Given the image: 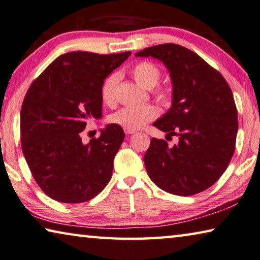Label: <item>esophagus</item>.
I'll return each mask as SVG.
<instances>
[{
  "label": "esophagus",
  "instance_id": "esophagus-1",
  "mask_svg": "<svg viewBox=\"0 0 260 260\" xmlns=\"http://www.w3.org/2000/svg\"><path fill=\"white\" fill-rule=\"evenodd\" d=\"M124 133H125L126 135H133V134L136 133V130H127V129H124Z\"/></svg>",
  "mask_w": 260,
  "mask_h": 260
}]
</instances>
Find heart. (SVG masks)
<instances>
[{"label":"heart","mask_w":260,"mask_h":260,"mask_svg":"<svg viewBox=\"0 0 260 260\" xmlns=\"http://www.w3.org/2000/svg\"><path fill=\"white\" fill-rule=\"evenodd\" d=\"M130 74L134 79L144 88L151 90L153 96L160 104H169L172 95L167 88L159 86L161 70L155 63L150 61H140L131 68ZM120 74L112 72L106 76L100 85V96L106 106H114L117 101V86L120 83ZM158 109L152 105L138 106V107H124L109 116V122L120 125L123 129L137 130L153 121L158 116Z\"/></svg>","instance_id":"heart-1"}]
</instances>
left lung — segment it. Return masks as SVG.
<instances>
[{"instance_id": "1", "label": "left lung", "mask_w": 260, "mask_h": 260, "mask_svg": "<svg viewBox=\"0 0 260 260\" xmlns=\"http://www.w3.org/2000/svg\"><path fill=\"white\" fill-rule=\"evenodd\" d=\"M136 56L158 58L169 70L172 108L153 125L180 138L172 148L164 139H151L144 156L148 176L166 192H202L219 180L235 151L238 121L231 87L218 70L180 45L148 47Z\"/></svg>"}]
</instances>
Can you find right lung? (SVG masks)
Returning a JSON list of instances; mask_svg holds the SVG:
<instances>
[{
	"label": "right lung",
	"instance_id": "add662e5",
	"mask_svg": "<svg viewBox=\"0 0 260 260\" xmlns=\"http://www.w3.org/2000/svg\"><path fill=\"white\" fill-rule=\"evenodd\" d=\"M130 54H63L27 90L20 109L22 150L34 180L54 201L87 202L112 178L122 127L108 124L86 145L80 135L90 118L101 117L102 80Z\"/></svg>",
	"mask_w": 260,
	"mask_h": 260
}]
</instances>
